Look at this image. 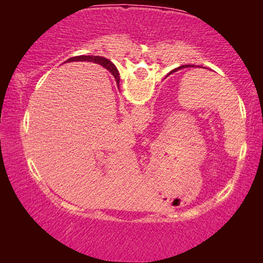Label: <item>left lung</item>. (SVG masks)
<instances>
[{
	"instance_id": "left-lung-1",
	"label": "left lung",
	"mask_w": 263,
	"mask_h": 263,
	"mask_svg": "<svg viewBox=\"0 0 263 263\" xmlns=\"http://www.w3.org/2000/svg\"><path fill=\"white\" fill-rule=\"evenodd\" d=\"M185 67H196V66H194V65H183V66H180V67H177V68H175V69H173L171 73L175 72V70H177V69H182V68H185ZM171 73H169L168 75H171Z\"/></svg>"
}]
</instances>
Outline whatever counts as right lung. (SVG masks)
Segmentation results:
<instances>
[{"label": "right lung", "instance_id": "obj_1", "mask_svg": "<svg viewBox=\"0 0 263 263\" xmlns=\"http://www.w3.org/2000/svg\"><path fill=\"white\" fill-rule=\"evenodd\" d=\"M70 61H90V62H95V64H100L114 75L116 82H117V86L119 84V73L117 68H116V66L112 64V62L108 59H105V58L96 57V55H78V57L69 58L66 62H70Z\"/></svg>", "mask_w": 263, "mask_h": 263}]
</instances>
